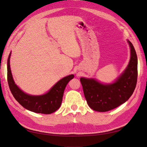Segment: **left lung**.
I'll use <instances>...</instances> for the list:
<instances>
[{"instance_id": "8db88e82", "label": "left lung", "mask_w": 147, "mask_h": 147, "mask_svg": "<svg viewBox=\"0 0 147 147\" xmlns=\"http://www.w3.org/2000/svg\"><path fill=\"white\" fill-rule=\"evenodd\" d=\"M131 49V58L126 70L115 83L103 85L94 79L81 78L87 104L93 110L106 112L126 102L136 88L138 77V59L133 44L127 40Z\"/></svg>"}]
</instances>
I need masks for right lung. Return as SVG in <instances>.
<instances>
[{
    "label": "right lung",
    "instance_id": "obj_1",
    "mask_svg": "<svg viewBox=\"0 0 147 147\" xmlns=\"http://www.w3.org/2000/svg\"><path fill=\"white\" fill-rule=\"evenodd\" d=\"M10 56L11 53L7 59V82L9 89L15 99L23 107L36 113L49 114L57 111L62 103L65 86L74 78L73 74L59 81L45 95L40 96L28 95L18 88L12 78L9 62Z\"/></svg>",
    "mask_w": 147,
    "mask_h": 147
}]
</instances>
